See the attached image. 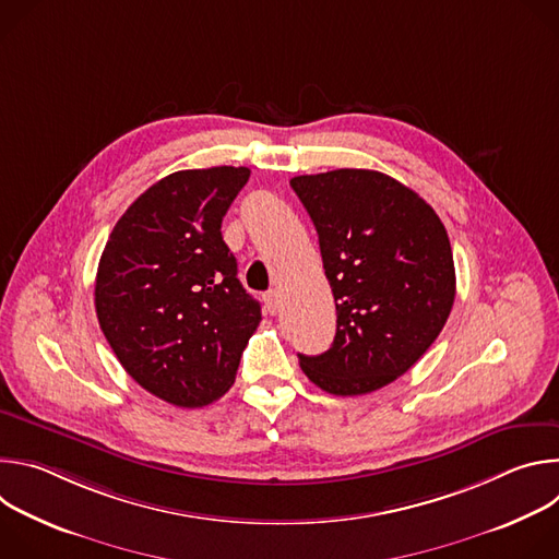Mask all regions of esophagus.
Listing matches in <instances>:
<instances>
[{"label":"esophagus","mask_w":559,"mask_h":559,"mask_svg":"<svg viewBox=\"0 0 559 559\" xmlns=\"http://www.w3.org/2000/svg\"><path fill=\"white\" fill-rule=\"evenodd\" d=\"M263 300H265V307H267L270 313H276V311H278V292H276V289L267 292Z\"/></svg>","instance_id":"esophagus-1"}]
</instances>
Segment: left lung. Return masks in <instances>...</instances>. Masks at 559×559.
<instances>
[{
  "mask_svg": "<svg viewBox=\"0 0 559 559\" xmlns=\"http://www.w3.org/2000/svg\"><path fill=\"white\" fill-rule=\"evenodd\" d=\"M318 231L336 300V336L321 356L298 354L328 393H371L409 371L442 332L455 298L447 229L414 190L376 170L289 181Z\"/></svg>",
  "mask_w": 559,
  "mask_h": 559,
  "instance_id": "8db88e82",
  "label": "left lung"
}]
</instances>
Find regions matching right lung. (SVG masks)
Masks as SVG:
<instances>
[{
  "label": "right lung",
  "mask_w": 559,
  "mask_h": 559,
  "mask_svg": "<svg viewBox=\"0 0 559 559\" xmlns=\"http://www.w3.org/2000/svg\"><path fill=\"white\" fill-rule=\"evenodd\" d=\"M248 168L181 170L147 188L104 248L95 307L121 367L177 407L214 403L261 323L221 223Z\"/></svg>",
  "instance_id": "add662e5"
}]
</instances>
